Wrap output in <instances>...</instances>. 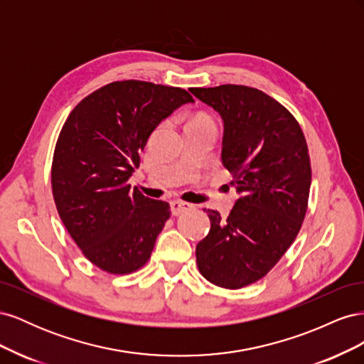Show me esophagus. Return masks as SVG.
<instances>
[{"label":"esophagus","mask_w":364,"mask_h":364,"mask_svg":"<svg viewBox=\"0 0 364 364\" xmlns=\"http://www.w3.org/2000/svg\"><path fill=\"white\" fill-rule=\"evenodd\" d=\"M170 206H171L173 215H179V214H182V213H185V211H188V209L193 208L191 203L183 202V200H171V202H170Z\"/></svg>","instance_id":"34e87169"}]
</instances>
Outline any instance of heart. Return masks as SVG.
<instances>
[{
	"mask_svg": "<svg viewBox=\"0 0 364 364\" xmlns=\"http://www.w3.org/2000/svg\"><path fill=\"white\" fill-rule=\"evenodd\" d=\"M203 121H211V118L206 117V115H196V117L190 121V123H203ZM211 123H213V121H211Z\"/></svg>",
	"mask_w": 364,
	"mask_h": 364,
	"instance_id": "heart-1",
	"label": "heart"
}]
</instances>
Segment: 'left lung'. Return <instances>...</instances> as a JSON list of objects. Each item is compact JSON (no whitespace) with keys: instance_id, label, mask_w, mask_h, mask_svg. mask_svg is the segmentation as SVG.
Here are the masks:
<instances>
[{"instance_id":"obj_1","label":"left lung","mask_w":364,"mask_h":364,"mask_svg":"<svg viewBox=\"0 0 364 364\" xmlns=\"http://www.w3.org/2000/svg\"><path fill=\"white\" fill-rule=\"evenodd\" d=\"M190 91L223 118L222 161L240 194L226 218L206 211L211 229L196 247L197 267L218 287L243 289L266 277L299 234L311 185L308 146L289 109L257 87Z\"/></svg>"}]
</instances>
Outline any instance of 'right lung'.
Here are the masks:
<instances>
[{
	"label": "right lung",
	"mask_w": 364,
	"mask_h": 364,
	"mask_svg": "<svg viewBox=\"0 0 364 364\" xmlns=\"http://www.w3.org/2000/svg\"><path fill=\"white\" fill-rule=\"evenodd\" d=\"M194 98L182 87L112 82L77 105L60 130L51 164L59 217L94 266L112 274L149 261L170 205L130 188L151 132Z\"/></svg>",
	"instance_id": "obj_1"
}]
</instances>
